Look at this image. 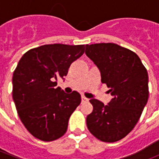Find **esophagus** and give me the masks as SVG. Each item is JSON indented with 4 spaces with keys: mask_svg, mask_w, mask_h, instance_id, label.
<instances>
[{
    "mask_svg": "<svg viewBox=\"0 0 159 159\" xmlns=\"http://www.w3.org/2000/svg\"><path fill=\"white\" fill-rule=\"evenodd\" d=\"M81 99H82V102H86V101L88 100V98H86V97L84 96V95H82V96H81Z\"/></svg>",
    "mask_w": 159,
    "mask_h": 159,
    "instance_id": "1",
    "label": "esophagus"
}]
</instances>
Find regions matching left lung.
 <instances>
[{
	"mask_svg": "<svg viewBox=\"0 0 159 159\" xmlns=\"http://www.w3.org/2000/svg\"><path fill=\"white\" fill-rule=\"evenodd\" d=\"M85 53L113 96L107 105L90 99L93 111L87 116V126L98 139L117 142L133 130L147 104L148 73L136 53L116 43L86 44Z\"/></svg>",
	"mask_w": 159,
	"mask_h": 159,
	"instance_id": "8db88e82",
	"label": "left lung"
}]
</instances>
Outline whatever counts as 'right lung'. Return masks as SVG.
Listing matches in <instances>:
<instances>
[{
  "mask_svg": "<svg viewBox=\"0 0 159 159\" xmlns=\"http://www.w3.org/2000/svg\"><path fill=\"white\" fill-rule=\"evenodd\" d=\"M84 50V44H45L30 49L20 60L12 75V99L25 128L38 139L53 141L67 131L81 96L57 88V80L64 79Z\"/></svg>",
  "mask_w": 159,
  "mask_h": 159,
  "instance_id": "right-lung-1",
  "label": "right lung"
}]
</instances>
